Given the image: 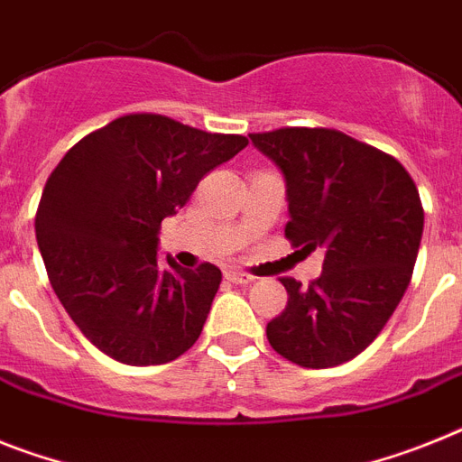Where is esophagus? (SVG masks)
<instances>
[{"label":"esophagus","instance_id":"esophagus-1","mask_svg":"<svg viewBox=\"0 0 462 462\" xmlns=\"http://www.w3.org/2000/svg\"><path fill=\"white\" fill-rule=\"evenodd\" d=\"M225 279H230L232 284H251L254 277L249 273H242V270H225Z\"/></svg>","mask_w":462,"mask_h":462}]
</instances>
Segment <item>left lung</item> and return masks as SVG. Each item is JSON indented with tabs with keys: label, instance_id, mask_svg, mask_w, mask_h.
<instances>
[{
	"label": "left lung",
	"instance_id": "8db88e82",
	"mask_svg": "<svg viewBox=\"0 0 462 462\" xmlns=\"http://www.w3.org/2000/svg\"><path fill=\"white\" fill-rule=\"evenodd\" d=\"M286 183V239L324 249L308 289L282 277L284 312L267 324L274 352L328 369L366 350L397 310L416 265L422 207L416 183L390 154L333 129L249 134Z\"/></svg>",
	"mask_w": 462,
	"mask_h": 462
}]
</instances>
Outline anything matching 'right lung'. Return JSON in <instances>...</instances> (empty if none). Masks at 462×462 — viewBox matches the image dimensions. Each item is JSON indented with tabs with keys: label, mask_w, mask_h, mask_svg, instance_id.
Segmentation results:
<instances>
[{
	"label": "right lung",
	"mask_w": 462,
	"mask_h": 462,
	"mask_svg": "<svg viewBox=\"0 0 462 462\" xmlns=\"http://www.w3.org/2000/svg\"><path fill=\"white\" fill-rule=\"evenodd\" d=\"M244 135L162 115H126L81 138L53 169L34 232L65 312L100 352L131 366L173 362L199 338L220 270L159 263L162 220L242 152Z\"/></svg>",
	"instance_id": "1"
}]
</instances>
